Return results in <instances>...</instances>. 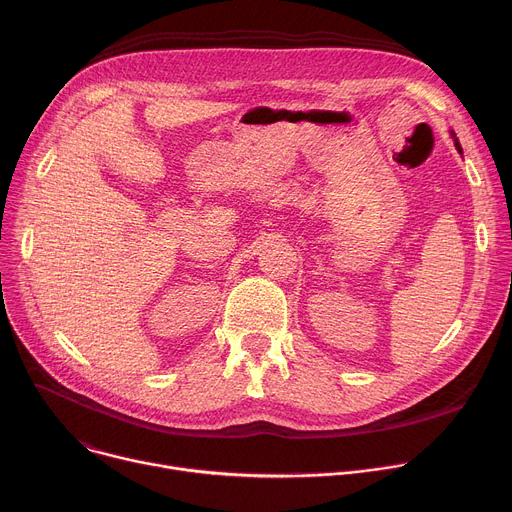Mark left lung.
<instances>
[{
    "mask_svg": "<svg viewBox=\"0 0 512 512\" xmlns=\"http://www.w3.org/2000/svg\"><path fill=\"white\" fill-rule=\"evenodd\" d=\"M452 137H454V141H456V150L462 154V145H460V141L456 139V133H452Z\"/></svg>",
    "mask_w": 512,
    "mask_h": 512,
    "instance_id": "obj_1",
    "label": "left lung"
}]
</instances>
